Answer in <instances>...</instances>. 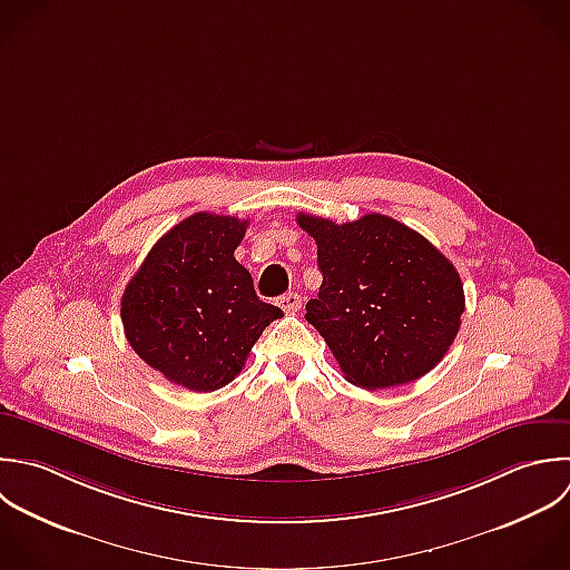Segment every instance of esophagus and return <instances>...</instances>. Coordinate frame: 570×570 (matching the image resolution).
<instances>
[{
    "mask_svg": "<svg viewBox=\"0 0 570 570\" xmlns=\"http://www.w3.org/2000/svg\"><path fill=\"white\" fill-rule=\"evenodd\" d=\"M277 306H279L286 315L297 313V311L302 308V297H299L297 293H286V295H282V297L277 299Z\"/></svg>",
    "mask_w": 570,
    "mask_h": 570,
    "instance_id": "1",
    "label": "esophagus"
}]
</instances>
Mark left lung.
Segmentation results:
<instances>
[{
	"mask_svg": "<svg viewBox=\"0 0 570 570\" xmlns=\"http://www.w3.org/2000/svg\"><path fill=\"white\" fill-rule=\"evenodd\" d=\"M297 224L315 239L324 277L306 322L344 377L377 391L433 371L462 324L455 266L417 230L380 213L346 224L299 213Z\"/></svg>",
	"mask_w": 570,
	"mask_h": 570,
	"instance_id": "8db88e82",
	"label": "left lung"
}]
</instances>
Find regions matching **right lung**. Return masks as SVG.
<instances>
[{
	"instance_id": "obj_1",
	"label": "right lung",
	"mask_w": 570,
	"mask_h": 570,
	"mask_svg": "<svg viewBox=\"0 0 570 570\" xmlns=\"http://www.w3.org/2000/svg\"><path fill=\"white\" fill-rule=\"evenodd\" d=\"M248 219L195 213L150 248L121 295L132 351L168 382L210 393L242 373L264 328L284 313L255 295L235 259Z\"/></svg>"
}]
</instances>
